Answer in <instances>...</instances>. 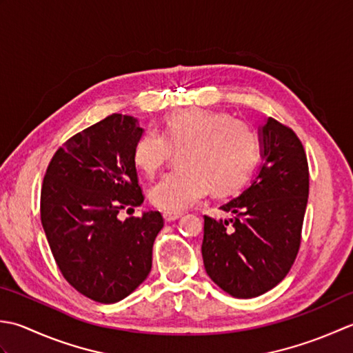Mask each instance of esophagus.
<instances>
[{"instance_id": "esophagus-1", "label": "esophagus", "mask_w": 353, "mask_h": 353, "mask_svg": "<svg viewBox=\"0 0 353 353\" xmlns=\"http://www.w3.org/2000/svg\"><path fill=\"white\" fill-rule=\"evenodd\" d=\"M163 218H164V221H166V222H172V221H175V219H178V218H181V213H169V212H164V213H163Z\"/></svg>"}]
</instances>
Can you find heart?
Returning <instances> with one entry per match:
<instances>
[{"label": "heart", "mask_w": 353, "mask_h": 353, "mask_svg": "<svg viewBox=\"0 0 353 353\" xmlns=\"http://www.w3.org/2000/svg\"><path fill=\"white\" fill-rule=\"evenodd\" d=\"M179 152L183 170L163 176L149 190L150 203L169 213L196 204L208 189L214 195L239 190L259 161L261 141L245 121L193 108L172 112L161 134L155 129L143 134L132 160L137 169L152 176Z\"/></svg>", "instance_id": "heart-1"}]
</instances>
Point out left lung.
Here are the masks:
<instances>
[{
  "label": "left lung",
  "mask_w": 353,
  "mask_h": 353,
  "mask_svg": "<svg viewBox=\"0 0 353 353\" xmlns=\"http://www.w3.org/2000/svg\"><path fill=\"white\" fill-rule=\"evenodd\" d=\"M263 166L241 196L204 216L207 274L237 299L262 296L290 272L299 254L309 195L305 148L290 126L270 117L262 128Z\"/></svg>",
  "instance_id": "left-lung-1"
}]
</instances>
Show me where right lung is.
<instances>
[{"instance_id":"add662e5","label":"right lung","mask_w":353,"mask_h":353,"mask_svg":"<svg viewBox=\"0 0 353 353\" xmlns=\"http://www.w3.org/2000/svg\"><path fill=\"white\" fill-rule=\"evenodd\" d=\"M143 129L111 114L56 150L41 189V222L57 268L82 296L116 303L152 268L160 212L119 221L145 199L132 160Z\"/></svg>"}]
</instances>
